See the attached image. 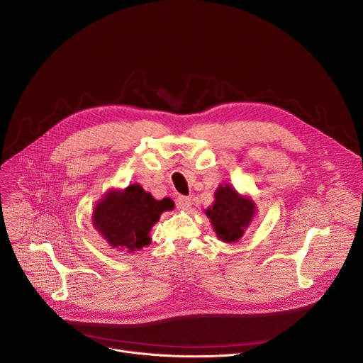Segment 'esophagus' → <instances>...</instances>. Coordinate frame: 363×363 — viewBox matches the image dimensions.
I'll use <instances>...</instances> for the list:
<instances>
[{
  "label": "esophagus",
  "instance_id": "34e87169",
  "mask_svg": "<svg viewBox=\"0 0 363 363\" xmlns=\"http://www.w3.org/2000/svg\"><path fill=\"white\" fill-rule=\"evenodd\" d=\"M177 206L179 210H188L191 206V198L189 196H178Z\"/></svg>",
  "mask_w": 363,
  "mask_h": 363
}]
</instances>
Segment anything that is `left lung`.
I'll use <instances>...</instances> for the list:
<instances>
[{
  "mask_svg": "<svg viewBox=\"0 0 363 363\" xmlns=\"http://www.w3.org/2000/svg\"><path fill=\"white\" fill-rule=\"evenodd\" d=\"M211 206L203 210L218 240L231 244L238 241L254 220L257 205L248 195H241L230 184L220 185Z\"/></svg>",
  "mask_w": 363,
  "mask_h": 363,
  "instance_id": "1",
  "label": "left lung"
}]
</instances>
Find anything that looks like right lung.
<instances>
[{
	"label": "right lung",
	"mask_w": 363,
	"mask_h": 363,
	"mask_svg": "<svg viewBox=\"0 0 363 363\" xmlns=\"http://www.w3.org/2000/svg\"><path fill=\"white\" fill-rule=\"evenodd\" d=\"M174 210L171 198L155 199L139 184L109 189L93 208L94 230L112 248L135 252L152 241L150 230L165 211Z\"/></svg>",
	"instance_id": "1"
}]
</instances>
